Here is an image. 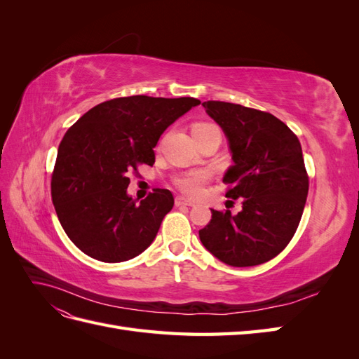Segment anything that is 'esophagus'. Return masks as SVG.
<instances>
[{
	"mask_svg": "<svg viewBox=\"0 0 359 359\" xmlns=\"http://www.w3.org/2000/svg\"><path fill=\"white\" fill-rule=\"evenodd\" d=\"M175 205H177V206H181V205L193 206L194 202H191V201H189V199H186V198H182V196H177V198H175Z\"/></svg>",
	"mask_w": 359,
	"mask_h": 359,
	"instance_id": "obj_1",
	"label": "esophagus"
}]
</instances>
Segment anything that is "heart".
I'll use <instances>...</instances> for the list:
<instances>
[{
    "label": "heart",
    "mask_w": 359,
    "mask_h": 359,
    "mask_svg": "<svg viewBox=\"0 0 359 359\" xmlns=\"http://www.w3.org/2000/svg\"><path fill=\"white\" fill-rule=\"evenodd\" d=\"M212 127H217V126H214L211 123H198L193 126V132H201V130H208ZM206 180H208V172L193 170V172H187V173H184V175L177 177L175 180H173V182H175V186L181 191L189 194V196H196V194H199L202 191V187L206 182Z\"/></svg>",
    "instance_id": "b5f03b06"
}]
</instances>
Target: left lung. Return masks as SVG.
<instances>
[{
  "label": "left lung",
  "instance_id": "8db88e82",
  "mask_svg": "<svg viewBox=\"0 0 359 359\" xmlns=\"http://www.w3.org/2000/svg\"><path fill=\"white\" fill-rule=\"evenodd\" d=\"M229 139L233 166L223 178L226 196L243 210H211L199 231L205 248L231 266L268 262L295 235L309 194V175L297 135L278 118L235 103L203 102Z\"/></svg>",
  "mask_w": 359,
  "mask_h": 359
}]
</instances>
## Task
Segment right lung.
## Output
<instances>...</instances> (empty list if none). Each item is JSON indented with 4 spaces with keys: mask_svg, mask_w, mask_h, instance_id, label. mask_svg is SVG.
I'll return each mask as SVG.
<instances>
[{
    "mask_svg": "<svg viewBox=\"0 0 359 359\" xmlns=\"http://www.w3.org/2000/svg\"><path fill=\"white\" fill-rule=\"evenodd\" d=\"M201 102L193 97L130 95L94 106L64 135L50 194L64 232L81 252L115 264L144 252L172 210L166 189L137 202L128 173L154 165L161 133Z\"/></svg>",
    "mask_w": 359,
    "mask_h": 359,
    "instance_id": "1",
    "label": "right lung"
}]
</instances>
